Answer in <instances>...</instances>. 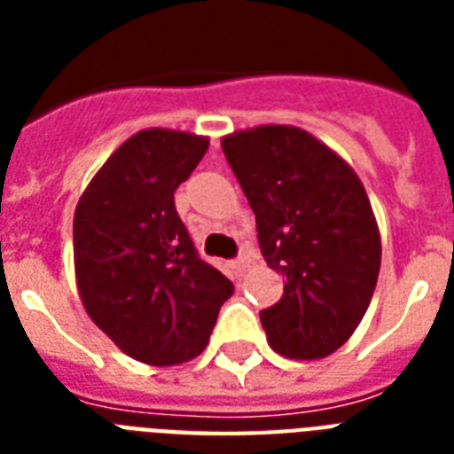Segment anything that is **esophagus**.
<instances>
[{
  "label": "esophagus",
  "mask_w": 454,
  "mask_h": 454,
  "mask_svg": "<svg viewBox=\"0 0 454 454\" xmlns=\"http://www.w3.org/2000/svg\"><path fill=\"white\" fill-rule=\"evenodd\" d=\"M252 259H254V256L249 254V252H242V254L235 259V270H238V273H245V270L252 266Z\"/></svg>",
  "instance_id": "34e87169"
}]
</instances>
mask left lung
I'll return each mask as SVG.
<instances>
[{
    "instance_id": "left-lung-1",
    "label": "left lung",
    "mask_w": 454,
    "mask_h": 454,
    "mask_svg": "<svg viewBox=\"0 0 454 454\" xmlns=\"http://www.w3.org/2000/svg\"><path fill=\"white\" fill-rule=\"evenodd\" d=\"M221 148L256 216L263 259L285 276L283 299L262 310L269 344L287 358L330 356L360 325L380 276V226L363 181L292 124L233 131Z\"/></svg>"
}]
</instances>
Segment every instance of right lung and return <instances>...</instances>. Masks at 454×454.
<instances>
[{"label": "right lung", "instance_id": "1", "mask_svg": "<svg viewBox=\"0 0 454 454\" xmlns=\"http://www.w3.org/2000/svg\"><path fill=\"white\" fill-rule=\"evenodd\" d=\"M209 138L141 129L89 181L73 221L74 280L87 316L129 358L178 365L205 351L233 283L202 262L174 191Z\"/></svg>", "mask_w": 454, "mask_h": 454}]
</instances>
